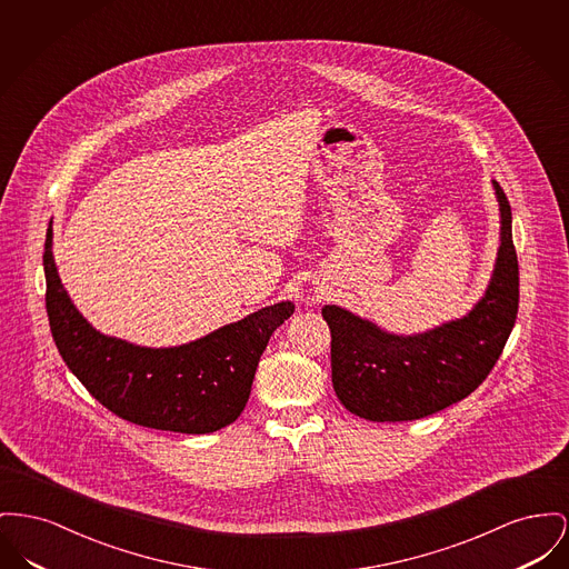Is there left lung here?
Wrapping results in <instances>:
<instances>
[{
  "label": "left lung",
  "instance_id": "left-lung-1",
  "mask_svg": "<svg viewBox=\"0 0 569 569\" xmlns=\"http://www.w3.org/2000/svg\"><path fill=\"white\" fill-rule=\"evenodd\" d=\"M501 236L492 277L467 316L423 333L380 329L339 305H325L331 369L339 401L368 421H415L465 400L492 371L518 313V258L511 208L492 180Z\"/></svg>",
  "mask_w": 569,
  "mask_h": 569
}]
</instances>
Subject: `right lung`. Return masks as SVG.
I'll list each match as a JSON object with an SVG mask.
<instances>
[{
  "instance_id": "obj_1",
  "label": "right lung",
  "mask_w": 569,
  "mask_h": 569,
  "mask_svg": "<svg viewBox=\"0 0 569 569\" xmlns=\"http://www.w3.org/2000/svg\"><path fill=\"white\" fill-rule=\"evenodd\" d=\"M53 221L44 240L47 316L68 369L113 415L154 430L210 435L244 410L270 335L295 302L262 307L196 341L137 346L97 331L70 301L53 260Z\"/></svg>"
}]
</instances>
